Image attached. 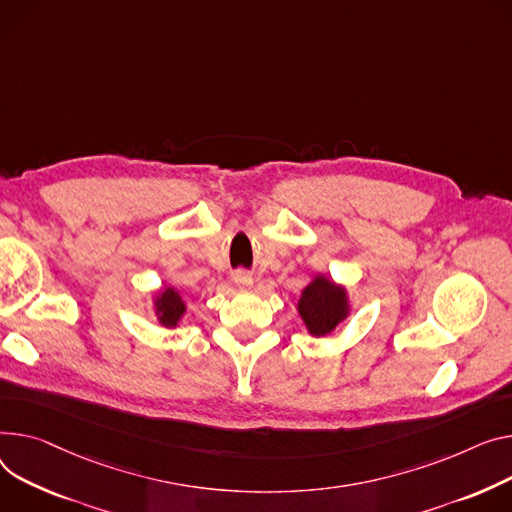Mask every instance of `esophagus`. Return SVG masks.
Wrapping results in <instances>:
<instances>
[{
	"mask_svg": "<svg viewBox=\"0 0 512 512\" xmlns=\"http://www.w3.org/2000/svg\"><path fill=\"white\" fill-rule=\"evenodd\" d=\"M232 280H234L236 288H241V290H249L253 286V276L249 274V271H236Z\"/></svg>",
	"mask_w": 512,
	"mask_h": 512,
	"instance_id": "obj_1",
	"label": "esophagus"
}]
</instances>
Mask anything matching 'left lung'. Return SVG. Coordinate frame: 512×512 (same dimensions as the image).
I'll use <instances>...</instances> for the list:
<instances>
[{
    "label": "left lung",
    "instance_id": "obj_1",
    "mask_svg": "<svg viewBox=\"0 0 512 512\" xmlns=\"http://www.w3.org/2000/svg\"><path fill=\"white\" fill-rule=\"evenodd\" d=\"M350 313L348 292L325 276H315L298 300V315L311 335H329Z\"/></svg>",
    "mask_w": 512,
    "mask_h": 512
}]
</instances>
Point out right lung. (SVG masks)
I'll return each instance as SVG.
<instances>
[{
  "mask_svg": "<svg viewBox=\"0 0 512 512\" xmlns=\"http://www.w3.org/2000/svg\"><path fill=\"white\" fill-rule=\"evenodd\" d=\"M185 309L187 306H185L183 294L173 286H166L154 298V311L162 327H168V329L177 327L181 317L185 315Z\"/></svg>",
  "mask_w": 512,
  "mask_h": 512,
  "instance_id": "1",
  "label": "right lung"
}]
</instances>
